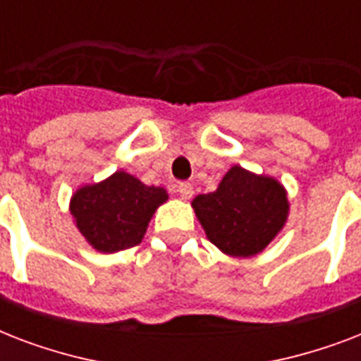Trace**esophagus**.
<instances>
[{
	"instance_id": "esophagus-1",
	"label": "esophagus",
	"mask_w": 361,
	"mask_h": 361,
	"mask_svg": "<svg viewBox=\"0 0 361 361\" xmlns=\"http://www.w3.org/2000/svg\"><path fill=\"white\" fill-rule=\"evenodd\" d=\"M178 192H180V197L183 200H189L192 197V185L191 183H180L178 185Z\"/></svg>"
}]
</instances>
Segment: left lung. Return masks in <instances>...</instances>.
Masks as SVG:
<instances>
[{
  "label": "left lung",
  "instance_id": "left-lung-1",
  "mask_svg": "<svg viewBox=\"0 0 361 361\" xmlns=\"http://www.w3.org/2000/svg\"><path fill=\"white\" fill-rule=\"evenodd\" d=\"M208 240L228 257L262 252L288 219L286 189L271 176L234 164L208 195L191 202Z\"/></svg>",
  "mask_w": 361,
  "mask_h": 361
}]
</instances>
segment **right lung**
<instances>
[{"label":"right lung","mask_w":361,"mask_h":361,"mask_svg":"<svg viewBox=\"0 0 361 361\" xmlns=\"http://www.w3.org/2000/svg\"><path fill=\"white\" fill-rule=\"evenodd\" d=\"M166 200V189L118 170L99 183L78 187L69 212L95 251L118 252L140 243L155 209Z\"/></svg>","instance_id":"obj_1"}]
</instances>
